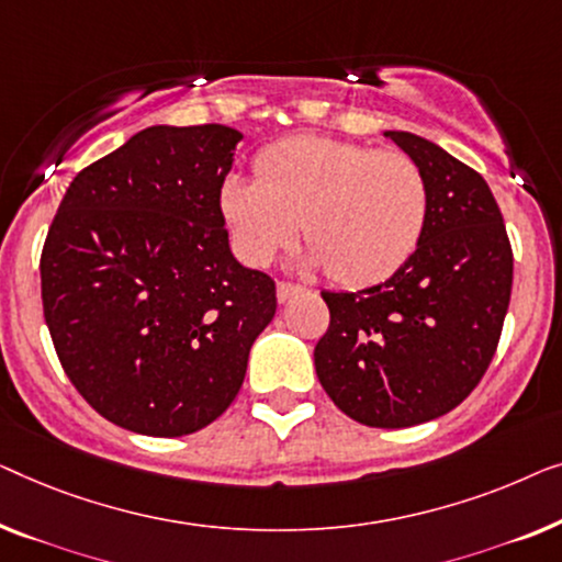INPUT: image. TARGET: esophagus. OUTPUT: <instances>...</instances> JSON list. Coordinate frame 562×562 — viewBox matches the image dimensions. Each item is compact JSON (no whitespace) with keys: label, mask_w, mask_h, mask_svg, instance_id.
<instances>
[{"label":"esophagus","mask_w":562,"mask_h":562,"mask_svg":"<svg viewBox=\"0 0 562 562\" xmlns=\"http://www.w3.org/2000/svg\"><path fill=\"white\" fill-rule=\"evenodd\" d=\"M300 292H305V288L303 284H295V282H278V300L280 303H288L290 297H295V295H300Z\"/></svg>","instance_id":"obj_1"}]
</instances>
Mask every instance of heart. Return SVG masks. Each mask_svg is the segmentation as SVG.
<instances>
[{
  "instance_id": "b5f03b06",
  "label": "heart",
  "mask_w": 562,
  "mask_h": 562,
  "mask_svg": "<svg viewBox=\"0 0 562 562\" xmlns=\"http://www.w3.org/2000/svg\"><path fill=\"white\" fill-rule=\"evenodd\" d=\"M255 172L221 186V213L244 262H270L303 221V265L361 288L397 272L420 244L428 186L405 153L300 134L267 147Z\"/></svg>"
}]
</instances>
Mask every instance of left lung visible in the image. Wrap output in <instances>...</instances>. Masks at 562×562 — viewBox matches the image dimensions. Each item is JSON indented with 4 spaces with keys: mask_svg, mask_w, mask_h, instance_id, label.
<instances>
[{
    "mask_svg": "<svg viewBox=\"0 0 562 562\" xmlns=\"http://www.w3.org/2000/svg\"><path fill=\"white\" fill-rule=\"evenodd\" d=\"M420 165L428 221L390 280L321 292L330 311L315 371L334 405L369 428L450 413L481 382L512 295V244L486 180L430 139L384 132Z\"/></svg>",
    "mask_w": 562,
    "mask_h": 562,
    "instance_id": "left-lung-1",
    "label": "left lung"
}]
</instances>
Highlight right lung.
<instances>
[{
	"mask_svg": "<svg viewBox=\"0 0 562 562\" xmlns=\"http://www.w3.org/2000/svg\"><path fill=\"white\" fill-rule=\"evenodd\" d=\"M241 132L147 126L74 178L41 257L43 313L81 397L155 438L232 405L278 311L274 280L228 249L221 186Z\"/></svg>",
	"mask_w": 562,
	"mask_h": 562,
	"instance_id": "1",
	"label": "right lung"
}]
</instances>
